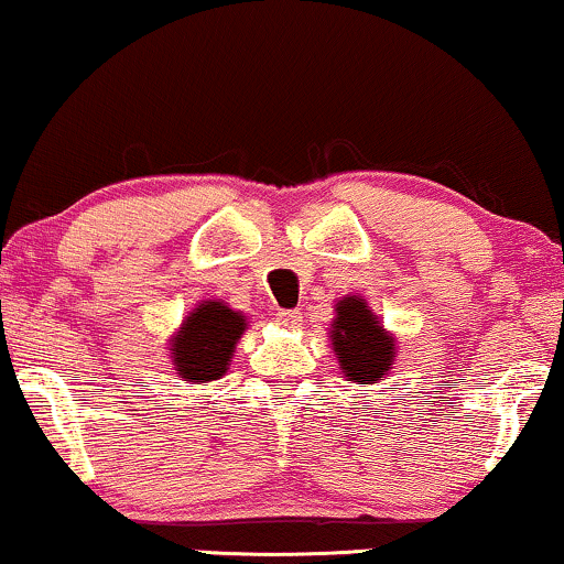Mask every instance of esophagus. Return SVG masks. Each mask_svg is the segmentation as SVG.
<instances>
[{
    "mask_svg": "<svg viewBox=\"0 0 564 564\" xmlns=\"http://www.w3.org/2000/svg\"><path fill=\"white\" fill-rule=\"evenodd\" d=\"M275 323L281 327H286V330H294V327L302 325V315H299L296 310H281L275 315Z\"/></svg>",
    "mask_w": 564,
    "mask_h": 564,
    "instance_id": "esophagus-1",
    "label": "esophagus"
}]
</instances>
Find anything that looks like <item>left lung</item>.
<instances>
[{"label":"left lung","mask_w":564,"mask_h":564,"mask_svg":"<svg viewBox=\"0 0 564 564\" xmlns=\"http://www.w3.org/2000/svg\"><path fill=\"white\" fill-rule=\"evenodd\" d=\"M327 338L340 372L348 382L361 388L380 382L395 365V335L380 323L372 306L361 296L346 294L335 302V317L327 327Z\"/></svg>","instance_id":"left-lung-1"}]
</instances>
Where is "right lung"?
<instances>
[{
    "label": "right lung",
    "mask_w": 564,
    "mask_h": 564,
    "mask_svg": "<svg viewBox=\"0 0 564 564\" xmlns=\"http://www.w3.org/2000/svg\"><path fill=\"white\" fill-rule=\"evenodd\" d=\"M247 330V317L220 299L192 306L169 338V356L176 377L189 384L220 380Z\"/></svg>",
    "instance_id": "1"
}]
</instances>
